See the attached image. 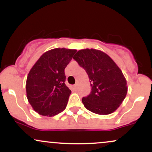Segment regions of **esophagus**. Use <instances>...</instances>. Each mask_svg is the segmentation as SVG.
I'll list each match as a JSON object with an SVG mask.
<instances>
[{"label":"esophagus","mask_w":152,"mask_h":152,"mask_svg":"<svg viewBox=\"0 0 152 152\" xmlns=\"http://www.w3.org/2000/svg\"><path fill=\"white\" fill-rule=\"evenodd\" d=\"M74 87H75V88H77V87H78V84H77V83H76V84H75Z\"/></svg>","instance_id":"34e87169"}]
</instances>
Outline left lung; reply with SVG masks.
<instances>
[{"label": "left lung", "mask_w": 152, "mask_h": 152, "mask_svg": "<svg viewBox=\"0 0 152 152\" xmlns=\"http://www.w3.org/2000/svg\"><path fill=\"white\" fill-rule=\"evenodd\" d=\"M74 58L85 69L91 86V93L82 102L86 109L99 115L113 113L127 94L126 80L116 63L102 50H79Z\"/></svg>", "instance_id": "8db88e82"}]
</instances>
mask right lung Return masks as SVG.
I'll use <instances>...</instances> for the list:
<instances>
[{
    "label": "right lung",
    "instance_id": "right-lung-1",
    "mask_svg": "<svg viewBox=\"0 0 152 152\" xmlns=\"http://www.w3.org/2000/svg\"><path fill=\"white\" fill-rule=\"evenodd\" d=\"M76 52L53 48L45 52L31 68L26 80V95L38 114L50 117L66 109L71 91L64 83V69Z\"/></svg>",
    "mask_w": 152,
    "mask_h": 152
}]
</instances>
